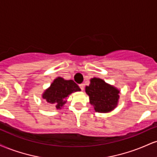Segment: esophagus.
<instances>
[{
    "label": "esophagus",
    "mask_w": 157,
    "mask_h": 157,
    "mask_svg": "<svg viewBox=\"0 0 157 157\" xmlns=\"http://www.w3.org/2000/svg\"><path fill=\"white\" fill-rule=\"evenodd\" d=\"M79 86H80V89L82 90V91H83V90H84V87H85V85H84L83 83H81V84L79 85Z\"/></svg>",
    "instance_id": "esophagus-1"
}]
</instances>
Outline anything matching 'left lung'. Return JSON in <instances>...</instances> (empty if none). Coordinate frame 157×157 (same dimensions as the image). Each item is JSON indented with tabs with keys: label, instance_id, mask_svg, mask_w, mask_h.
<instances>
[{
	"label": "left lung",
	"instance_id": "left-lung-1",
	"mask_svg": "<svg viewBox=\"0 0 157 157\" xmlns=\"http://www.w3.org/2000/svg\"><path fill=\"white\" fill-rule=\"evenodd\" d=\"M86 93L95 111L109 113L117 106L120 91L102 79L94 77L90 80L89 86L86 87Z\"/></svg>",
	"mask_w": 157,
	"mask_h": 157
}]
</instances>
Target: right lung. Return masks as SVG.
<instances>
[{
	"label": "right lung",
	"instance_id": "right-lung-1",
	"mask_svg": "<svg viewBox=\"0 0 157 157\" xmlns=\"http://www.w3.org/2000/svg\"><path fill=\"white\" fill-rule=\"evenodd\" d=\"M80 89L72 80H65L57 77L54 80L49 87L43 93L42 97L48 104L55 105L57 109H61L66 103L68 96Z\"/></svg>",
	"mask_w": 157,
	"mask_h": 157
}]
</instances>
